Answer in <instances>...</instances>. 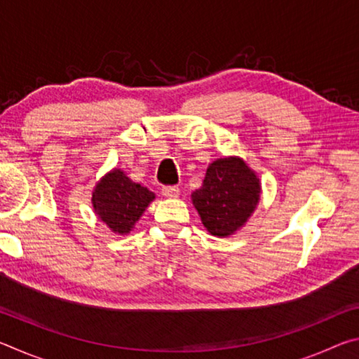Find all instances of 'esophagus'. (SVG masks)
I'll return each instance as SVG.
<instances>
[{
    "instance_id": "34e87169",
    "label": "esophagus",
    "mask_w": 359,
    "mask_h": 359,
    "mask_svg": "<svg viewBox=\"0 0 359 359\" xmlns=\"http://www.w3.org/2000/svg\"><path fill=\"white\" fill-rule=\"evenodd\" d=\"M161 193L165 194L166 198H177L179 196V188L174 185H165L161 188Z\"/></svg>"
}]
</instances>
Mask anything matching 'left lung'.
I'll use <instances>...</instances> for the list:
<instances>
[{"instance_id":"1","label":"left lung","mask_w":359,"mask_h":359,"mask_svg":"<svg viewBox=\"0 0 359 359\" xmlns=\"http://www.w3.org/2000/svg\"><path fill=\"white\" fill-rule=\"evenodd\" d=\"M259 180L241 158H220L205 172L191 199L210 234H233L247 222L259 199Z\"/></svg>"}]
</instances>
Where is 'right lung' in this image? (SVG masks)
Wrapping results in <instances>:
<instances>
[{
	"mask_svg": "<svg viewBox=\"0 0 359 359\" xmlns=\"http://www.w3.org/2000/svg\"><path fill=\"white\" fill-rule=\"evenodd\" d=\"M155 194L114 169L93 191V208L114 233H130Z\"/></svg>",
	"mask_w": 359,
	"mask_h": 359,
	"instance_id": "right-lung-1",
	"label": "right lung"
}]
</instances>
